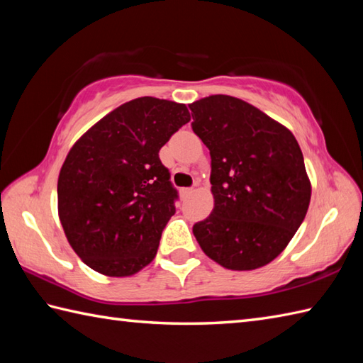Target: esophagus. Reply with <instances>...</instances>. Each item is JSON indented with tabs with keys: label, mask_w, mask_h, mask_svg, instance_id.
<instances>
[{
	"label": "esophagus",
	"mask_w": 363,
	"mask_h": 363,
	"mask_svg": "<svg viewBox=\"0 0 363 363\" xmlns=\"http://www.w3.org/2000/svg\"><path fill=\"white\" fill-rule=\"evenodd\" d=\"M194 191L195 189H181V198H189Z\"/></svg>",
	"instance_id": "1"
}]
</instances>
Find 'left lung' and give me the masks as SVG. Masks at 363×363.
<instances>
[{
  "label": "left lung",
  "instance_id": "8db88e82",
  "mask_svg": "<svg viewBox=\"0 0 363 363\" xmlns=\"http://www.w3.org/2000/svg\"><path fill=\"white\" fill-rule=\"evenodd\" d=\"M191 129L211 152L213 211L196 223L201 250L237 272L269 264L289 245L311 203L295 135L257 107L228 95L189 104Z\"/></svg>",
  "mask_w": 363,
  "mask_h": 363
}]
</instances>
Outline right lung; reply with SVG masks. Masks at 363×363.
<instances>
[{"instance_id":"1","label":"right lung","mask_w":363,"mask_h":363,"mask_svg":"<svg viewBox=\"0 0 363 363\" xmlns=\"http://www.w3.org/2000/svg\"><path fill=\"white\" fill-rule=\"evenodd\" d=\"M189 121L186 104L142 96L107 113L67 154L59 218L91 269L133 276L156 257L177 199L159 151Z\"/></svg>"}]
</instances>
